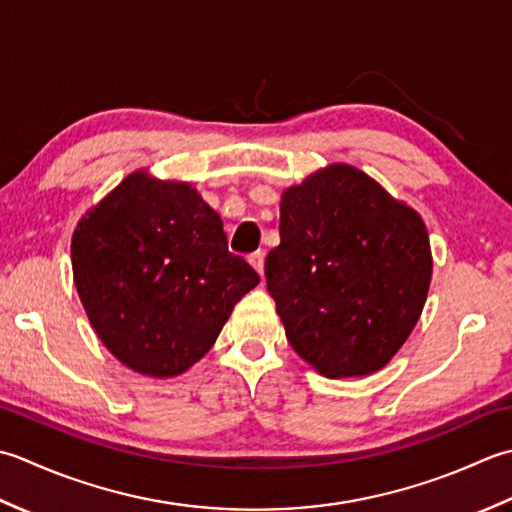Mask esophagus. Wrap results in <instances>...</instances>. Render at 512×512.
I'll return each instance as SVG.
<instances>
[{
    "mask_svg": "<svg viewBox=\"0 0 512 512\" xmlns=\"http://www.w3.org/2000/svg\"><path fill=\"white\" fill-rule=\"evenodd\" d=\"M249 265H252L260 276L265 274V252H254L249 254Z\"/></svg>",
    "mask_w": 512,
    "mask_h": 512,
    "instance_id": "34e87169",
    "label": "esophagus"
}]
</instances>
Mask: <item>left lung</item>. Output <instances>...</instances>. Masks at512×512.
I'll return each mask as SVG.
<instances>
[{
  "label": "left lung",
  "mask_w": 512,
  "mask_h": 512,
  "mask_svg": "<svg viewBox=\"0 0 512 512\" xmlns=\"http://www.w3.org/2000/svg\"><path fill=\"white\" fill-rule=\"evenodd\" d=\"M420 214L351 165L289 187L267 291L298 356L327 378L382 369L409 338L431 285Z\"/></svg>",
  "instance_id": "8db88e82"
}]
</instances>
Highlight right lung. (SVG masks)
<instances>
[{
  "mask_svg": "<svg viewBox=\"0 0 512 512\" xmlns=\"http://www.w3.org/2000/svg\"><path fill=\"white\" fill-rule=\"evenodd\" d=\"M72 274L83 309L114 358L172 378L212 349L260 276L229 254L218 214L187 183L134 172L81 218Z\"/></svg>",
  "mask_w": 512,
  "mask_h": 512,
  "instance_id": "right-lung-1",
  "label": "right lung"
}]
</instances>
